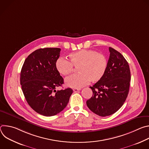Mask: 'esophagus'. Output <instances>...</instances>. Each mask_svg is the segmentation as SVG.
<instances>
[{"label":"esophagus","mask_w":149,"mask_h":149,"mask_svg":"<svg viewBox=\"0 0 149 149\" xmlns=\"http://www.w3.org/2000/svg\"><path fill=\"white\" fill-rule=\"evenodd\" d=\"M80 90H81V88H74L73 89V91L74 92H78V91H79Z\"/></svg>","instance_id":"1"}]
</instances>
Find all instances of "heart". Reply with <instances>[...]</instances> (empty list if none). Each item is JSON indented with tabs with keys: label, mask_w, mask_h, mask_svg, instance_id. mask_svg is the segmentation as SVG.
<instances>
[{
	"label": "heart",
	"mask_w": 149,
	"mask_h": 149,
	"mask_svg": "<svg viewBox=\"0 0 149 149\" xmlns=\"http://www.w3.org/2000/svg\"><path fill=\"white\" fill-rule=\"evenodd\" d=\"M69 61L58 58L55 62V68L63 76L71 74L74 67H77L76 75L67 78L65 84L71 88H80L90 81L95 83L104 77L108 65L105 55L91 49H82L68 55Z\"/></svg>",
	"instance_id": "b5f03b06"
}]
</instances>
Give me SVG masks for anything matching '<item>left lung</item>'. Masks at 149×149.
Masks as SVG:
<instances>
[{
  "label": "left lung",
  "mask_w": 149,
  "mask_h": 149,
  "mask_svg": "<svg viewBox=\"0 0 149 149\" xmlns=\"http://www.w3.org/2000/svg\"><path fill=\"white\" fill-rule=\"evenodd\" d=\"M106 72L101 80L90 87L93 94L86 102L94 113L105 117L117 111L128 95L131 79L129 63L117 51L110 47Z\"/></svg>",
  "instance_id": "1"
}]
</instances>
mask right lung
<instances>
[{
  "label": "right lung",
  "instance_id": "1",
  "mask_svg": "<svg viewBox=\"0 0 149 149\" xmlns=\"http://www.w3.org/2000/svg\"><path fill=\"white\" fill-rule=\"evenodd\" d=\"M61 49L40 48L25 59L20 72V82L27 102L36 113L55 116L64 109L73 93L70 88L56 91L63 79L55 68Z\"/></svg>",
  "mask_w": 149,
  "mask_h": 149
}]
</instances>
